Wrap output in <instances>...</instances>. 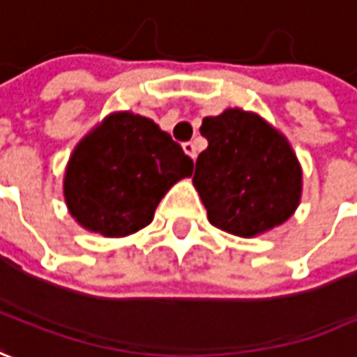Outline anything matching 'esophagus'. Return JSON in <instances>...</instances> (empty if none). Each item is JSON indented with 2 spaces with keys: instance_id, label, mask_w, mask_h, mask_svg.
Listing matches in <instances>:
<instances>
[{
  "instance_id": "1",
  "label": "esophagus",
  "mask_w": 357,
  "mask_h": 357,
  "mask_svg": "<svg viewBox=\"0 0 357 357\" xmlns=\"http://www.w3.org/2000/svg\"><path fill=\"white\" fill-rule=\"evenodd\" d=\"M183 150H185V154L190 155V158H197V148H195V142H183Z\"/></svg>"
}]
</instances>
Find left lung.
<instances>
[{
    "mask_svg": "<svg viewBox=\"0 0 357 357\" xmlns=\"http://www.w3.org/2000/svg\"><path fill=\"white\" fill-rule=\"evenodd\" d=\"M199 132L209 146L195 162L193 185L211 225L252 237L294 213L302 172L282 134L239 108L203 118Z\"/></svg>",
    "mask_w": 357,
    "mask_h": 357,
    "instance_id": "left-lung-1",
    "label": "left lung"
}]
</instances>
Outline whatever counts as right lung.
<instances>
[{"label": "right lung", "mask_w": 357, "mask_h": 357, "mask_svg": "<svg viewBox=\"0 0 357 357\" xmlns=\"http://www.w3.org/2000/svg\"><path fill=\"white\" fill-rule=\"evenodd\" d=\"M193 160L150 118L108 116L77 146L65 176L70 215L89 231L124 237L150 225L166 191Z\"/></svg>", "instance_id": "add662e5"}]
</instances>
